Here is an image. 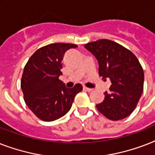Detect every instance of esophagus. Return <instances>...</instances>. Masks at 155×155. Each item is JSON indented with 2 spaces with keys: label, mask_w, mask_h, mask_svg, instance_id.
Segmentation results:
<instances>
[{
  "label": "esophagus",
  "mask_w": 155,
  "mask_h": 155,
  "mask_svg": "<svg viewBox=\"0 0 155 155\" xmlns=\"http://www.w3.org/2000/svg\"><path fill=\"white\" fill-rule=\"evenodd\" d=\"M84 91H86V92H91V91H92V88H89V87H85V86H84Z\"/></svg>",
  "instance_id": "obj_1"
}]
</instances>
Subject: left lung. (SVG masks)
<instances>
[{
  "label": "left lung",
  "mask_w": 155,
  "mask_h": 155,
  "mask_svg": "<svg viewBox=\"0 0 155 155\" xmlns=\"http://www.w3.org/2000/svg\"><path fill=\"white\" fill-rule=\"evenodd\" d=\"M85 48L99 63V75L110 79V92L97 104V110L112 120L124 119L135 109L143 92L144 71L135 54L117 42L100 39L88 42Z\"/></svg>",
  "instance_id": "1"
}]
</instances>
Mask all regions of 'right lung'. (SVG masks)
<instances>
[{
  "label": "right lung",
  "mask_w": 155,
  "mask_h": 155,
  "mask_svg": "<svg viewBox=\"0 0 155 155\" xmlns=\"http://www.w3.org/2000/svg\"><path fill=\"white\" fill-rule=\"evenodd\" d=\"M77 47L62 42L47 45L38 49L25 64L21 80L24 101L40 120L52 121L62 117L82 91L80 84L67 88L58 79L64 54Z\"/></svg>",
  "instance_id": "1"
}]
</instances>
